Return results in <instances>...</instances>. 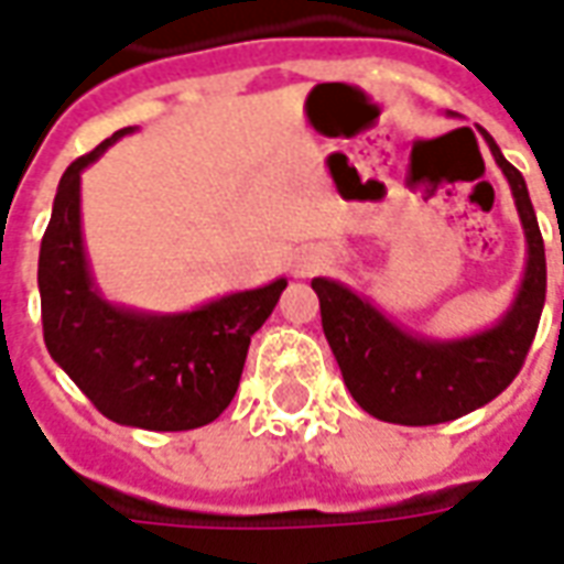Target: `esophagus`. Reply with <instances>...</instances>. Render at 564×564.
Segmentation results:
<instances>
[{"label":"esophagus","mask_w":564,"mask_h":564,"mask_svg":"<svg viewBox=\"0 0 564 564\" xmlns=\"http://www.w3.org/2000/svg\"><path fill=\"white\" fill-rule=\"evenodd\" d=\"M326 262H329V257H326L323 250H307V253H302V259H299L295 271H299V274H314V271L323 269Z\"/></svg>","instance_id":"34e87169"}]
</instances>
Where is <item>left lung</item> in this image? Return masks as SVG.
I'll return each mask as SVG.
<instances>
[{
    "mask_svg": "<svg viewBox=\"0 0 564 564\" xmlns=\"http://www.w3.org/2000/svg\"><path fill=\"white\" fill-rule=\"evenodd\" d=\"M484 139L508 177L529 241L520 293L492 329L456 341H429L399 329L344 283L311 281L347 390L362 411L383 423L435 425L471 414L508 390L534 341L546 295L544 238L522 174L501 156L492 135L484 132Z\"/></svg>",
    "mask_w": 564,
    "mask_h": 564,
    "instance_id": "1",
    "label": "left lung"
}]
</instances>
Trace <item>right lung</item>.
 Masks as SVG:
<instances>
[{"mask_svg": "<svg viewBox=\"0 0 564 564\" xmlns=\"http://www.w3.org/2000/svg\"><path fill=\"white\" fill-rule=\"evenodd\" d=\"M127 132L132 127L78 156L59 177L39 253L44 344L108 420L186 432L214 423L229 408L250 338L286 281L223 295L186 314H144L102 299L80 235V172Z\"/></svg>", "mask_w": 564, "mask_h": 564, "instance_id": "add662e5", "label": "right lung"}]
</instances>
